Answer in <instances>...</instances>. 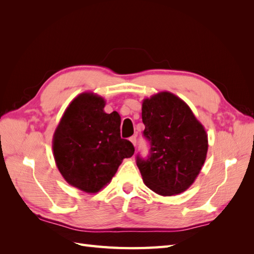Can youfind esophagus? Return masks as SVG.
Listing matches in <instances>:
<instances>
[{"label": "esophagus", "mask_w": 254, "mask_h": 254, "mask_svg": "<svg viewBox=\"0 0 254 254\" xmlns=\"http://www.w3.org/2000/svg\"><path fill=\"white\" fill-rule=\"evenodd\" d=\"M129 140H130V142H131V143L133 144V146L135 147V146H136V136H135V135H133V136L130 137Z\"/></svg>", "instance_id": "34e87169"}]
</instances>
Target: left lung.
I'll list each match as a JSON object with an SVG mask.
<instances>
[{
  "label": "left lung",
  "mask_w": 254,
  "mask_h": 254,
  "mask_svg": "<svg viewBox=\"0 0 254 254\" xmlns=\"http://www.w3.org/2000/svg\"><path fill=\"white\" fill-rule=\"evenodd\" d=\"M147 159L136 156L145 186L162 196L187 190L200 173L207 134L190 107L171 92H160L142 104Z\"/></svg>",
  "instance_id": "left-lung-1"
}]
</instances>
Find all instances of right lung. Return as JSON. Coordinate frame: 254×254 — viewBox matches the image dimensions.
<instances>
[{"instance_id":"obj_1","label":"right lung","mask_w":254,"mask_h":254,"mask_svg":"<svg viewBox=\"0 0 254 254\" xmlns=\"http://www.w3.org/2000/svg\"><path fill=\"white\" fill-rule=\"evenodd\" d=\"M105 105V99L96 94H79L68 105L53 137L60 174L86 193L101 190L122 161L134 153L132 143L121 137L119 113H106Z\"/></svg>"}]
</instances>
